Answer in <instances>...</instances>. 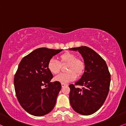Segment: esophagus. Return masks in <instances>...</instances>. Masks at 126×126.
<instances>
[{"label": "esophagus", "instance_id": "obj_1", "mask_svg": "<svg viewBox=\"0 0 126 126\" xmlns=\"http://www.w3.org/2000/svg\"><path fill=\"white\" fill-rule=\"evenodd\" d=\"M68 86L67 84H66V83H62V87H64V86Z\"/></svg>", "mask_w": 126, "mask_h": 126}]
</instances>
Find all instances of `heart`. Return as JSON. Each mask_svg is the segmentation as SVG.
I'll list each match as a JSON object with an SVG mask.
<instances>
[{
  "label": "heart",
  "instance_id": "1",
  "mask_svg": "<svg viewBox=\"0 0 126 126\" xmlns=\"http://www.w3.org/2000/svg\"><path fill=\"white\" fill-rule=\"evenodd\" d=\"M60 62L54 59H51L48 62V70L52 74L57 75L60 71L61 65L67 64L66 73L60 74L54 78V80L62 83H67L72 81L80 76L84 72L85 64L82 59L76 58V56L73 53L65 52L59 56Z\"/></svg>",
  "mask_w": 126,
  "mask_h": 126
}]
</instances>
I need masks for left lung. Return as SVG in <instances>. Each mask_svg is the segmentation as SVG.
Instances as JSON below:
<instances>
[{"mask_svg":"<svg viewBox=\"0 0 126 126\" xmlns=\"http://www.w3.org/2000/svg\"><path fill=\"white\" fill-rule=\"evenodd\" d=\"M79 51L84 59L85 69L80 79L70 84L69 99L76 112L90 115L97 111L106 99L111 76L106 63L99 54L87 46L70 48ZM83 86L82 89L75 87Z\"/></svg>","mask_w":126,"mask_h":126,"instance_id":"1","label":"left lung"}]
</instances>
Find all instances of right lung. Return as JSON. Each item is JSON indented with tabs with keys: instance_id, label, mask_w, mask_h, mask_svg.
<instances>
[{
	"instance_id": "add662e5",
	"label": "right lung",
	"mask_w": 126,
	"mask_h": 126,
	"mask_svg": "<svg viewBox=\"0 0 126 126\" xmlns=\"http://www.w3.org/2000/svg\"><path fill=\"white\" fill-rule=\"evenodd\" d=\"M62 49L39 48L26 56L20 62L15 75L16 95L26 111L35 116H42L54 108L61 90V83L50 82L52 73L48 62ZM46 87L43 89V86Z\"/></svg>"
}]
</instances>
